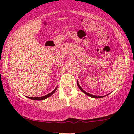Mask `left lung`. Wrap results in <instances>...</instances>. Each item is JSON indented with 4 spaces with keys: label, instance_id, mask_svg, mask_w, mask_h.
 Here are the masks:
<instances>
[{
    "label": "left lung",
    "instance_id": "1",
    "mask_svg": "<svg viewBox=\"0 0 134 134\" xmlns=\"http://www.w3.org/2000/svg\"><path fill=\"white\" fill-rule=\"evenodd\" d=\"M77 86H78V87H79L80 90L82 91L84 94H86L87 95V96H90V97H92V98H103V96H95V95H92V94H90V93H87V92H86L85 91L83 90L82 87L80 86L79 83H78V81H77Z\"/></svg>",
    "mask_w": 134,
    "mask_h": 134
}]
</instances>
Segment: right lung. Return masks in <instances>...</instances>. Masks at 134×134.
<instances>
[{
    "label": "right lung",
    "instance_id": "obj_1",
    "mask_svg": "<svg viewBox=\"0 0 134 134\" xmlns=\"http://www.w3.org/2000/svg\"><path fill=\"white\" fill-rule=\"evenodd\" d=\"M57 87L53 91L51 92V93H50L48 94H47V95H45V96H41V97H34V98H33V97H27V98H30V99H33V100H38V101L43 100V99H45L46 98H47L48 97L51 96L52 94L54 93L55 92V91H56V90H57Z\"/></svg>",
    "mask_w": 134,
    "mask_h": 134
}]
</instances>
